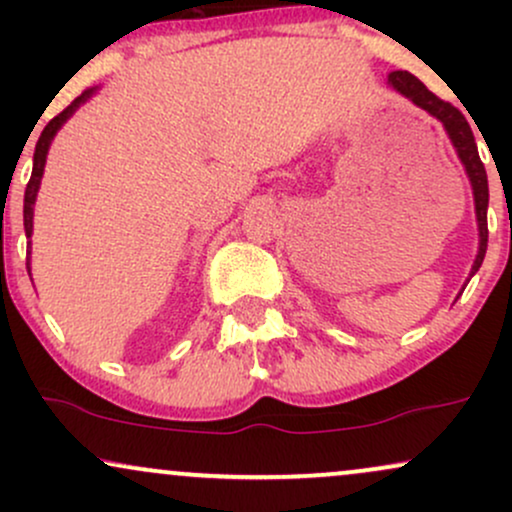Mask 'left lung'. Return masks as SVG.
<instances>
[{
    "label": "left lung",
    "instance_id": "obj_1",
    "mask_svg": "<svg viewBox=\"0 0 512 512\" xmlns=\"http://www.w3.org/2000/svg\"><path fill=\"white\" fill-rule=\"evenodd\" d=\"M387 81H390L402 96H407L409 101H414L419 108H424L426 113H431L433 117H438V120L443 122V127L448 129L452 144H455L457 156H460L464 168H467L469 180H472L474 204H477V221H479V255L472 267V276H474V272H479L481 262H484L486 243H489V223H486V209H489V180H486V170L479 158L472 127H469V122L464 120V115L455 108V105L443 101V98H438L436 93L428 91V88L421 84L414 74L392 72Z\"/></svg>",
    "mask_w": 512,
    "mask_h": 512
}]
</instances>
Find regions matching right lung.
<instances>
[{
  "instance_id": "add662e5",
  "label": "right lung",
  "mask_w": 512,
  "mask_h": 512,
  "mask_svg": "<svg viewBox=\"0 0 512 512\" xmlns=\"http://www.w3.org/2000/svg\"><path fill=\"white\" fill-rule=\"evenodd\" d=\"M91 93H93V88H86V91L81 93L79 98H74V101L69 103L60 115L52 117L48 125H45L43 132H40V139H38V144H35V154H33V173H31V180H28V185H26V197H23V228H26L28 238H31V233H33V204H35V195H38L40 178H43L45 156H48L52 137H55L57 129H60L64 122L72 117L74 110L79 108L81 103H86V98H91Z\"/></svg>"
}]
</instances>
